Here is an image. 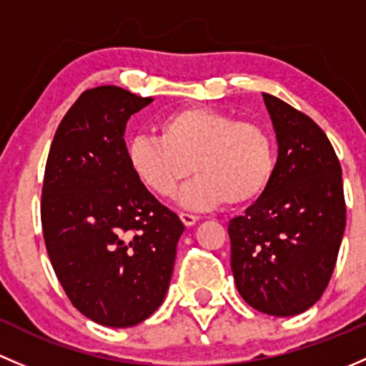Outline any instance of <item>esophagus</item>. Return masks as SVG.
<instances>
[{
    "label": "esophagus",
    "instance_id": "esophagus-1",
    "mask_svg": "<svg viewBox=\"0 0 366 366\" xmlns=\"http://www.w3.org/2000/svg\"><path fill=\"white\" fill-rule=\"evenodd\" d=\"M179 218H182V222L184 225H187V227H190V225H194L195 222L199 220V217L197 214H192V213H179Z\"/></svg>",
    "mask_w": 366,
    "mask_h": 366
}]
</instances>
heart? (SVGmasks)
Segmentation results:
<instances>
[{"mask_svg":"<svg viewBox=\"0 0 366 366\" xmlns=\"http://www.w3.org/2000/svg\"><path fill=\"white\" fill-rule=\"evenodd\" d=\"M158 134H139L128 141L132 172L149 192L172 197L192 174L183 192L188 208L220 202L241 206L264 192L274 171L273 139L254 122L211 107H187L158 122Z\"/></svg>","mask_w":366,"mask_h":366,"instance_id":"b5f03b06","label":"heart"}]
</instances>
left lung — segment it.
I'll return each instance as SVG.
<instances>
[{
	"instance_id": "1",
	"label": "left lung",
	"mask_w": 366,
	"mask_h": 366,
	"mask_svg": "<svg viewBox=\"0 0 366 366\" xmlns=\"http://www.w3.org/2000/svg\"><path fill=\"white\" fill-rule=\"evenodd\" d=\"M278 141L271 182L243 217L229 222L231 269L255 310L289 317L326 291L345 231L342 167L312 118L262 93Z\"/></svg>"
}]
</instances>
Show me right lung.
Segmentation results:
<instances>
[{
	"label": "right lung",
	"instance_id": "1",
	"mask_svg": "<svg viewBox=\"0 0 366 366\" xmlns=\"http://www.w3.org/2000/svg\"><path fill=\"white\" fill-rule=\"evenodd\" d=\"M152 100L118 86L86 89L45 164L49 259L71 305L102 326H135L160 307L184 229L128 165L127 122Z\"/></svg>",
	"mask_w": 366,
	"mask_h": 366
}]
</instances>
